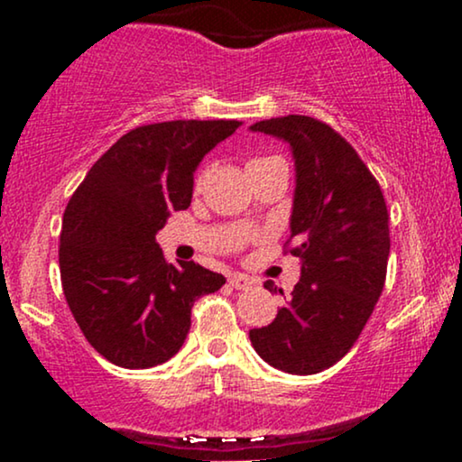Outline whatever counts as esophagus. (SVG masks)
I'll use <instances>...</instances> for the list:
<instances>
[{
  "label": "esophagus",
  "mask_w": 462,
  "mask_h": 462,
  "mask_svg": "<svg viewBox=\"0 0 462 462\" xmlns=\"http://www.w3.org/2000/svg\"><path fill=\"white\" fill-rule=\"evenodd\" d=\"M227 282H230L232 289H236V291H249L254 286V280L247 278L245 273H232Z\"/></svg>",
  "instance_id": "1"
}]
</instances>
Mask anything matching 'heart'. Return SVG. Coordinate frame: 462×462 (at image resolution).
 <instances>
[{"instance_id": "b5f03b06", "label": "heart", "mask_w": 462, "mask_h": 462, "mask_svg": "<svg viewBox=\"0 0 462 462\" xmlns=\"http://www.w3.org/2000/svg\"><path fill=\"white\" fill-rule=\"evenodd\" d=\"M261 161H263V158H261ZM199 184H201V176L198 178V187H199Z\"/></svg>"}]
</instances>
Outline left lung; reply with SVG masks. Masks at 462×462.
Segmentation results:
<instances>
[{"label":"left lung","instance_id":"1","mask_svg":"<svg viewBox=\"0 0 462 462\" xmlns=\"http://www.w3.org/2000/svg\"><path fill=\"white\" fill-rule=\"evenodd\" d=\"M249 130L278 136L293 152L291 254L301 261L289 304L269 326L249 330V341L275 369L319 374L352 349L384 289V195L356 150L319 119L275 116Z\"/></svg>","mask_w":462,"mask_h":462}]
</instances>
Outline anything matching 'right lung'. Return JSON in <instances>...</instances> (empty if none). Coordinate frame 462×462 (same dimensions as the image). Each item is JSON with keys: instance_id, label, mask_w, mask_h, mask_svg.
<instances>
[{"instance_id": "obj_1", "label": "right lung", "mask_w": 462, "mask_h": 462, "mask_svg": "<svg viewBox=\"0 0 462 462\" xmlns=\"http://www.w3.org/2000/svg\"><path fill=\"white\" fill-rule=\"evenodd\" d=\"M241 121H162L121 136L62 217V291L87 341L125 369L178 354L195 300L226 284L198 263L164 261L156 235L193 198V173Z\"/></svg>"}]
</instances>
